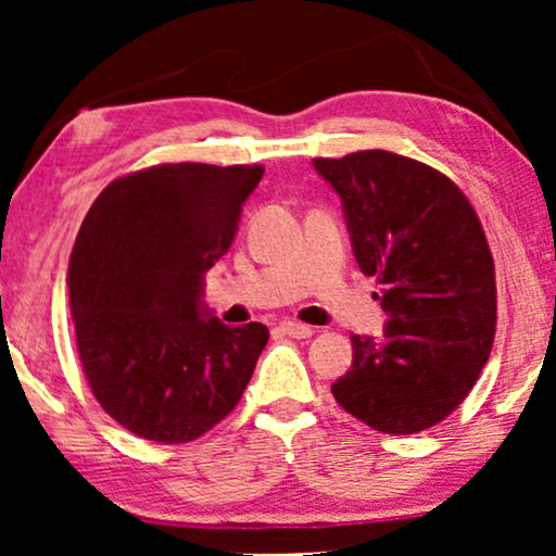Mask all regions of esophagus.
I'll use <instances>...</instances> for the list:
<instances>
[{
  "instance_id": "34e87169",
  "label": "esophagus",
  "mask_w": 556,
  "mask_h": 556,
  "mask_svg": "<svg viewBox=\"0 0 556 556\" xmlns=\"http://www.w3.org/2000/svg\"><path fill=\"white\" fill-rule=\"evenodd\" d=\"M280 331L286 333V337H293V339H308L311 333H314V329H311V326H306V324H299V321H283L278 326Z\"/></svg>"
}]
</instances>
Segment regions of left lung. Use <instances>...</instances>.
I'll return each mask as SVG.
<instances>
[{
	"label": "left lung",
	"instance_id": "1",
	"mask_svg": "<svg viewBox=\"0 0 556 556\" xmlns=\"http://www.w3.org/2000/svg\"><path fill=\"white\" fill-rule=\"evenodd\" d=\"M344 210L359 270L375 276L382 339L352 337V369L331 384L349 415L390 435L451 415L496 333L493 257L466 194L415 159L371 149L314 159Z\"/></svg>",
	"mask_w": 556,
	"mask_h": 556
}]
</instances>
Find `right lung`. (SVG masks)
<instances>
[{
    "instance_id": "obj_1",
    "label": "right lung",
    "mask_w": 556,
    "mask_h": 556,
    "mask_svg": "<svg viewBox=\"0 0 556 556\" xmlns=\"http://www.w3.org/2000/svg\"><path fill=\"white\" fill-rule=\"evenodd\" d=\"M261 179L257 164L151 166L111 181L83 219L67 265L78 354L101 407L139 438H200L253 377L268 329L219 321L204 276Z\"/></svg>"
}]
</instances>
